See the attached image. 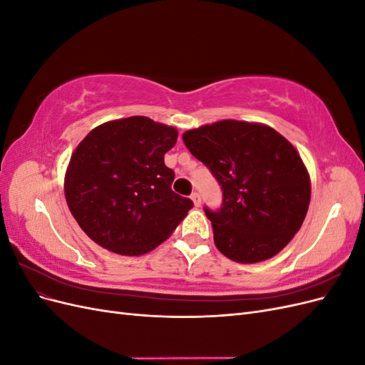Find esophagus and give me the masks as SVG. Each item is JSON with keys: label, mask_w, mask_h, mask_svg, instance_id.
Masks as SVG:
<instances>
[{"label": "esophagus", "mask_w": 365, "mask_h": 365, "mask_svg": "<svg viewBox=\"0 0 365 365\" xmlns=\"http://www.w3.org/2000/svg\"><path fill=\"white\" fill-rule=\"evenodd\" d=\"M190 197H192V201H193L195 207H200V205H201V196H200V193H196V192H193Z\"/></svg>", "instance_id": "1"}]
</instances>
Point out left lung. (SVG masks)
<instances>
[{
	"instance_id": "left-lung-1",
	"label": "left lung",
	"mask_w": 365,
	"mask_h": 365,
	"mask_svg": "<svg viewBox=\"0 0 365 365\" xmlns=\"http://www.w3.org/2000/svg\"><path fill=\"white\" fill-rule=\"evenodd\" d=\"M182 140L222 189V207L205 208L216 248L237 263L279 254L311 202V178L297 149L271 126L237 120L185 130Z\"/></svg>"
}]
</instances>
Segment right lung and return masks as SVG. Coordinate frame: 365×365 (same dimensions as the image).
I'll return each mask as SVG.
<instances>
[{
    "instance_id": "add662e5",
    "label": "right lung",
    "mask_w": 365,
    "mask_h": 365,
    "mask_svg": "<svg viewBox=\"0 0 365 365\" xmlns=\"http://www.w3.org/2000/svg\"><path fill=\"white\" fill-rule=\"evenodd\" d=\"M178 130L148 117L111 120L94 128L73 152L65 200L77 224L97 245L121 256L157 248L193 207L172 190L164 164Z\"/></svg>"
}]
</instances>
